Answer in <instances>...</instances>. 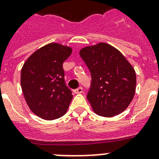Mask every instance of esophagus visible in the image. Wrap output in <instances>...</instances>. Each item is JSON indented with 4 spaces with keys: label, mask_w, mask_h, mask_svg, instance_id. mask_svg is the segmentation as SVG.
<instances>
[{
    "label": "esophagus",
    "mask_w": 159,
    "mask_h": 159,
    "mask_svg": "<svg viewBox=\"0 0 159 159\" xmlns=\"http://www.w3.org/2000/svg\"><path fill=\"white\" fill-rule=\"evenodd\" d=\"M82 92H83V90H82V87H78L77 89L74 90V93H76V94H81V93H82Z\"/></svg>",
    "instance_id": "34e87169"
}]
</instances>
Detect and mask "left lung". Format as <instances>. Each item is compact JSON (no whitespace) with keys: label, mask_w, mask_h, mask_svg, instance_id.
<instances>
[{"label":"left lung","mask_w":159,"mask_h":159,"mask_svg":"<svg viewBox=\"0 0 159 159\" xmlns=\"http://www.w3.org/2000/svg\"><path fill=\"white\" fill-rule=\"evenodd\" d=\"M79 54L92 75L87 100L93 111L103 117L122 113L135 94L136 73L132 65L106 43L84 47Z\"/></svg>","instance_id":"8db88e82"}]
</instances>
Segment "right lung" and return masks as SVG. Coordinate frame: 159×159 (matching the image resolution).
<instances>
[{
  "mask_svg": "<svg viewBox=\"0 0 159 159\" xmlns=\"http://www.w3.org/2000/svg\"><path fill=\"white\" fill-rule=\"evenodd\" d=\"M72 52L68 46L50 43L34 52L24 63L21 89L30 111L46 120L64 116L72 99L65 85L62 63Z\"/></svg>",
  "mask_w": 159,
  "mask_h": 159,
  "instance_id": "add662e5",
  "label": "right lung"
}]
</instances>
